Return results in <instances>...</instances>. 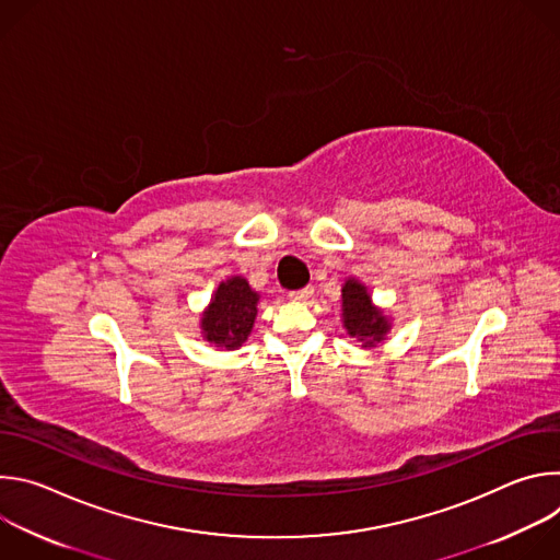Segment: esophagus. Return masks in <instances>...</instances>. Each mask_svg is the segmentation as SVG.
Here are the masks:
<instances>
[{"label":"esophagus","mask_w":560,"mask_h":560,"mask_svg":"<svg viewBox=\"0 0 560 560\" xmlns=\"http://www.w3.org/2000/svg\"><path fill=\"white\" fill-rule=\"evenodd\" d=\"M312 294H314V288H312V285H305V288H301V290H292V292H290V299H292V301H307Z\"/></svg>","instance_id":"1"}]
</instances>
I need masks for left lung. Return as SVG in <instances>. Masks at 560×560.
Instances as JSON below:
<instances>
[{"mask_svg":"<svg viewBox=\"0 0 560 560\" xmlns=\"http://www.w3.org/2000/svg\"><path fill=\"white\" fill-rule=\"evenodd\" d=\"M341 301L343 328L361 343V348H376V343L385 341V335L392 328L389 316L372 303L368 288L359 279H348L343 283Z\"/></svg>","mask_w":560,"mask_h":560,"instance_id":"1","label":"left lung"}]
</instances>
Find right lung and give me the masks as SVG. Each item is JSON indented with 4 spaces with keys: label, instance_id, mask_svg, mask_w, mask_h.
Here are the masks:
<instances>
[{
    "label": "right lung",
    "instance_id": "obj_1",
    "mask_svg": "<svg viewBox=\"0 0 560 560\" xmlns=\"http://www.w3.org/2000/svg\"><path fill=\"white\" fill-rule=\"evenodd\" d=\"M259 292L244 277H230L219 283L201 314V335L208 343L236 350L242 348L255 326Z\"/></svg>",
    "mask_w": 560,
    "mask_h": 560
}]
</instances>
